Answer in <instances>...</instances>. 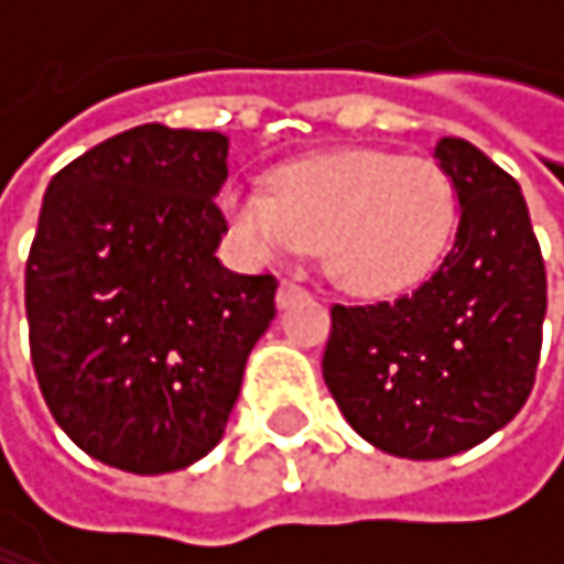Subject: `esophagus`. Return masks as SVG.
Wrapping results in <instances>:
<instances>
[{
	"mask_svg": "<svg viewBox=\"0 0 564 564\" xmlns=\"http://www.w3.org/2000/svg\"><path fill=\"white\" fill-rule=\"evenodd\" d=\"M303 293H306V290H303L296 281H281V286H278V303L286 306V303H293V300H296V296H303Z\"/></svg>",
	"mask_w": 564,
	"mask_h": 564,
	"instance_id": "1",
	"label": "esophagus"
}]
</instances>
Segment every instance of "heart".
<instances>
[{
	"instance_id": "b5f03b06",
	"label": "heart",
	"mask_w": 564,
	"mask_h": 564,
	"mask_svg": "<svg viewBox=\"0 0 564 564\" xmlns=\"http://www.w3.org/2000/svg\"><path fill=\"white\" fill-rule=\"evenodd\" d=\"M221 215L251 261L323 248L329 278L359 296H392L444 258L460 198L451 172L427 156L349 150L290 163L274 192L231 182Z\"/></svg>"
}]
</instances>
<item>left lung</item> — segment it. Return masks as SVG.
<instances>
[{
  "instance_id": "1",
  "label": "left lung",
  "mask_w": 564,
  "mask_h": 564,
  "mask_svg": "<svg viewBox=\"0 0 564 564\" xmlns=\"http://www.w3.org/2000/svg\"><path fill=\"white\" fill-rule=\"evenodd\" d=\"M437 160L460 198L454 248L411 293L333 303L323 379L346 421L408 460L460 454L516 417L535 386L545 261L519 182L474 143Z\"/></svg>"
}]
</instances>
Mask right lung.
<instances>
[{
    "label": "right lung",
    "mask_w": 564,
    "mask_h": 564,
    "mask_svg": "<svg viewBox=\"0 0 564 564\" xmlns=\"http://www.w3.org/2000/svg\"><path fill=\"white\" fill-rule=\"evenodd\" d=\"M228 140L143 123L57 172L25 264L29 346L64 434L130 474H170L225 434L271 326L274 274H235L215 195Z\"/></svg>",
    "instance_id": "1"
}]
</instances>
